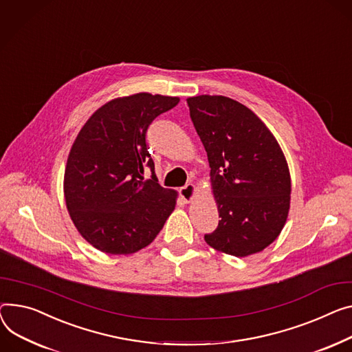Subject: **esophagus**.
<instances>
[{"instance_id": "esophagus-1", "label": "esophagus", "mask_w": 352, "mask_h": 352, "mask_svg": "<svg viewBox=\"0 0 352 352\" xmlns=\"http://www.w3.org/2000/svg\"><path fill=\"white\" fill-rule=\"evenodd\" d=\"M197 194V186L194 184H186L182 188H179V197L188 204L195 198Z\"/></svg>"}]
</instances>
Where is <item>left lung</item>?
<instances>
[{"mask_svg":"<svg viewBox=\"0 0 352 352\" xmlns=\"http://www.w3.org/2000/svg\"><path fill=\"white\" fill-rule=\"evenodd\" d=\"M190 116L208 154L218 228L205 242L245 257L262 252L282 232L292 179L276 137L250 109L225 98H188Z\"/></svg>","mask_w":352,"mask_h":352,"instance_id":"left-lung-1","label":"left lung"}]
</instances>
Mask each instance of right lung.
Returning <instances> with one entry per match:
<instances>
[{"instance_id": "obj_1", "label": "right lung", "mask_w": 352, "mask_h": 352, "mask_svg": "<svg viewBox=\"0 0 352 352\" xmlns=\"http://www.w3.org/2000/svg\"><path fill=\"white\" fill-rule=\"evenodd\" d=\"M179 98L135 93L93 113L70 148L63 194L82 238L109 254L148 246L175 208L178 194L162 188L146 144L151 122ZM152 170L151 180L144 170Z\"/></svg>"}]
</instances>
